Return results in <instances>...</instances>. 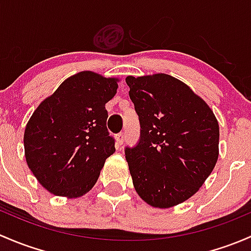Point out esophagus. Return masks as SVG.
<instances>
[{
    "label": "esophagus",
    "mask_w": 251,
    "mask_h": 251,
    "mask_svg": "<svg viewBox=\"0 0 251 251\" xmlns=\"http://www.w3.org/2000/svg\"><path fill=\"white\" fill-rule=\"evenodd\" d=\"M126 140V133H123V131H121V133L117 134V144L118 145H122L125 143Z\"/></svg>",
    "instance_id": "obj_1"
}]
</instances>
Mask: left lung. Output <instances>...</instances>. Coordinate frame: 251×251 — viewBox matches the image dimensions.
I'll return each mask as SVG.
<instances>
[{"label": "left lung", "instance_id": "left-lung-1", "mask_svg": "<svg viewBox=\"0 0 251 251\" xmlns=\"http://www.w3.org/2000/svg\"><path fill=\"white\" fill-rule=\"evenodd\" d=\"M126 82L140 122L139 141L125 149L134 187L156 208L185 202L218 161V121L204 100L169 75Z\"/></svg>", "mask_w": 251, "mask_h": 251}]
</instances>
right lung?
<instances>
[{
    "mask_svg": "<svg viewBox=\"0 0 251 251\" xmlns=\"http://www.w3.org/2000/svg\"><path fill=\"white\" fill-rule=\"evenodd\" d=\"M117 79L90 71L69 77L35 110L24 134L25 157L50 193L81 197L92 190L115 149L105 104Z\"/></svg>",
    "mask_w": 251,
    "mask_h": 251,
    "instance_id": "obj_1",
    "label": "right lung"
}]
</instances>
